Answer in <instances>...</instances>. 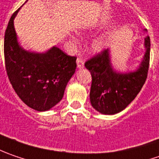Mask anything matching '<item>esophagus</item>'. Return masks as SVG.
I'll list each match as a JSON object with an SVG mask.
<instances>
[{
	"instance_id": "34e87169",
	"label": "esophagus",
	"mask_w": 159,
	"mask_h": 159,
	"mask_svg": "<svg viewBox=\"0 0 159 159\" xmlns=\"http://www.w3.org/2000/svg\"><path fill=\"white\" fill-rule=\"evenodd\" d=\"M76 63H77V67L78 68H83L84 66V62L81 58H77L76 59Z\"/></svg>"
}]
</instances>
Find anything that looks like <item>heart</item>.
<instances>
[{"label":"heart","instance_id":"obj_1","mask_svg":"<svg viewBox=\"0 0 159 159\" xmlns=\"http://www.w3.org/2000/svg\"><path fill=\"white\" fill-rule=\"evenodd\" d=\"M104 44H105L104 40H99V41H97V42H95V43H93V48L95 51H100L101 49H103Z\"/></svg>","mask_w":159,"mask_h":159}]
</instances>
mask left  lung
Here are the masks:
<instances>
[{
	"label": "left lung",
	"mask_w": 159,
	"mask_h": 159,
	"mask_svg": "<svg viewBox=\"0 0 159 159\" xmlns=\"http://www.w3.org/2000/svg\"><path fill=\"white\" fill-rule=\"evenodd\" d=\"M146 52L141 65L134 72L118 73L111 65L109 50H104L84 66L92 75L91 103L101 114L114 115L124 110L134 100L147 79L149 66L150 39L144 40Z\"/></svg>",
	"instance_id": "obj_1"
}]
</instances>
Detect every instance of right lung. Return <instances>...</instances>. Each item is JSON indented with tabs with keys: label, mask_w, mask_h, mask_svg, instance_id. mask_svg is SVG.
<instances>
[{
	"label": "right lung",
	"mask_w": 159,
	"mask_h": 159,
	"mask_svg": "<svg viewBox=\"0 0 159 159\" xmlns=\"http://www.w3.org/2000/svg\"><path fill=\"white\" fill-rule=\"evenodd\" d=\"M11 16L4 36L5 67L11 85L25 105L37 111L51 109L62 100L75 72L76 58L58 47L45 53L27 52L18 44Z\"/></svg>",
	"instance_id": "right-lung-1"
}]
</instances>
